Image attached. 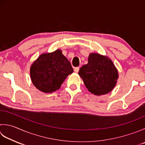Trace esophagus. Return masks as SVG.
Wrapping results in <instances>:
<instances>
[{
    "label": "esophagus",
    "instance_id": "obj_1",
    "mask_svg": "<svg viewBox=\"0 0 145 145\" xmlns=\"http://www.w3.org/2000/svg\"><path fill=\"white\" fill-rule=\"evenodd\" d=\"M79 69H80V68H79V67H76V68H75V69H74L75 72V73H78V71H79Z\"/></svg>",
    "mask_w": 145,
    "mask_h": 145
}]
</instances>
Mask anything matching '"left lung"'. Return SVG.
<instances>
[{"mask_svg": "<svg viewBox=\"0 0 145 145\" xmlns=\"http://www.w3.org/2000/svg\"><path fill=\"white\" fill-rule=\"evenodd\" d=\"M78 74L89 92L104 95L114 89L118 72L111 59L98 53L90 54L88 63L81 67Z\"/></svg>", "mask_w": 145, "mask_h": 145, "instance_id": "1", "label": "left lung"}]
</instances>
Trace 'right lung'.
<instances>
[{"mask_svg": "<svg viewBox=\"0 0 145 145\" xmlns=\"http://www.w3.org/2000/svg\"><path fill=\"white\" fill-rule=\"evenodd\" d=\"M70 61L60 50L51 53H44L31 65V80L37 89L45 93H52L59 89L61 85L72 73Z\"/></svg>", "mask_w": 145, "mask_h": 145, "instance_id": "1", "label": "right lung"}]
</instances>
